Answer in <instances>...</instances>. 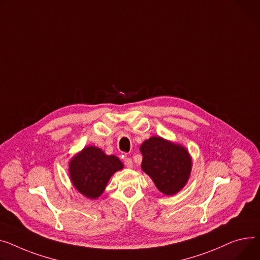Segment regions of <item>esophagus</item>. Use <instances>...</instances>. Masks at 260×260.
<instances>
[{
	"mask_svg": "<svg viewBox=\"0 0 260 260\" xmlns=\"http://www.w3.org/2000/svg\"><path fill=\"white\" fill-rule=\"evenodd\" d=\"M124 164L127 168H132L133 167V160L131 158H125L124 159Z\"/></svg>",
	"mask_w": 260,
	"mask_h": 260,
	"instance_id": "34e87169",
	"label": "esophagus"
}]
</instances>
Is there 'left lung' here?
Instances as JSON below:
<instances>
[{
	"mask_svg": "<svg viewBox=\"0 0 260 260\" xmlns=\"http://www.w3.org/2000/svg\"><path fill=\"white\" fill-rule=\"evenodd\" d=\"M143 155L141 168L166 196H174L186 185L192 161L182 145L161 137H151L140 146Z\"/></svg>",
	"mask_w": 260,
	"mask_h": 260,
	"instance_id": "left-lung-1",
	"label": "left lung"
}]
</instances>
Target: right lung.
<instances>
[{"mask_svg": "<svg viewBox=\"0 0 260 260\" xmlns=\"http://www.w3.org/2000/svg\"><path fill=\"white\" fill-rule=\"evenodd\" d=\"M123 164L116 155H108L96 146L84 147L69 164L73 186L88 199L99 198L116 171Z\"/></svg>", "mask_w": 260, "mask_h": 260, "instance_id": "right-lung-1", "label": "right lung"}]
</instances>
